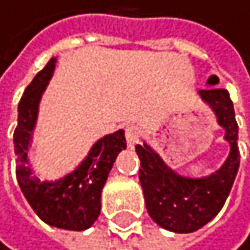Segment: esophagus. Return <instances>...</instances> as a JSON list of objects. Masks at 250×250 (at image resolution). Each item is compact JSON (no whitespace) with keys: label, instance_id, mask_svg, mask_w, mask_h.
Masks as SVG:
<instances>
[{"label":"esophagus","instance_id":"esophagus-1","mask_svg":"<svg viewBox=\"0 0 250 250\" xmlns=\"http://www.w3.org/2000/svg\"><path fill=\"white\" fill-rule=\"evenodd\" d=\"M126 140H127V145L130 148H132L134 145H137L138 140H140V127L135 126V124L127 126L126 127Z\"/></svg>","mask_w":250,"mask_h":250}]
</instances>
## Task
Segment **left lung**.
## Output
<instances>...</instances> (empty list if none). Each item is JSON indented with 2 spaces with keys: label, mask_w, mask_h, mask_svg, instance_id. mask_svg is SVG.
Returning a JSON list of instances; mask_svg holds the SVG:
<instances>
[{
  "label": "left lung",
  "mask_w": 250,
  "mask_h": 250,
  "mask_svg": "<svg viewBox=\"0 0 250 250\" xmlns=\"http://www.w3.org/2000/svg\"><path fill=\"white\" fill-rule=\"evenodd\" d=\"M207 83L212 88L200 89L198 94L216 113L217 124L225 129L224 138L230 143V154L221 168L203 178L183 176L171 170L149 145L135 146L142 165L138 178L148 214L157 225L175 233H190L202 229L222 209L239 167L233 102L227 89L214 88L219 83L216 75H211Z\"/></svg>",
  "instance_id": "left-lung-1"
}]
</instances>
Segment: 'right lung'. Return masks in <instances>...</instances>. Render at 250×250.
<instances>
[{
    "instance_id": "right-lung-1",
    "label": "right lung",
    "mask_w": 250,
    "mask_h": 250,
    "mask_svg": "<svg viewBox=\"0 0 250 250\" xmlns=\"http://www.w3.org/2000/svg\"><path fill=\"white\" fill-rule=\"evenodd\" d=\"M56 58L26 86L19 104V123L14 132L17 156L15 173L23 195L43 222L64 230H86L101 212V194L120 151L126 149L124 130L99 138L88 156L72 173L56 181H41L33 176L28 149L38 123L41 97L53 75Z\"/></svg>"
}]
</instances>
